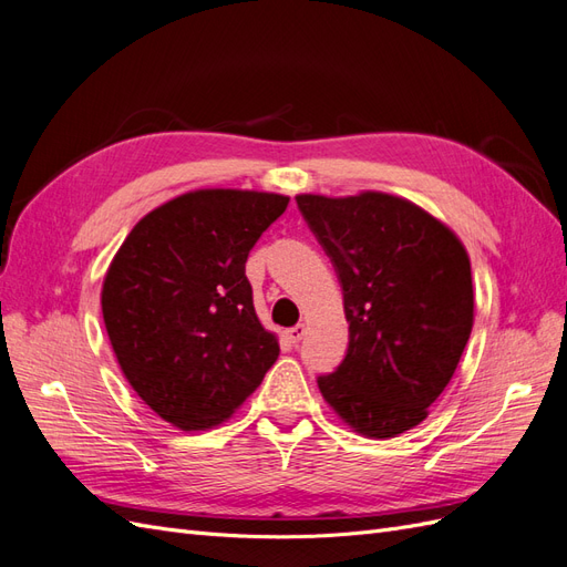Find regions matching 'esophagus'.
Here are the masks:
<instances>
[{"label":"esophagus","instance_id":"1","mask_svg":"<svg viewBox=\"0 0 567 567\" xmlns=\"http://www.w3.org/2000/svg\"><path fill=\"white\" fill-rule=\"evenodd\" d=\"M302 336H305V326L302 323H298V326H293V329L286 331V338L293 342V346H298V342L302 340Z\"/></svg>","mask_w":567,"mask_h":567}]
</instances>
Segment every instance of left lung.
Wrapping results in <instances>:
<instances>
[{
	"mask_svg": "<svg viewBox=\"0 0 567 567\" xmlns=\"http://www.w3.org/2000/svg\"><path fill=\"white\" fill-rule=\"evenodd\" d=\"M331 257L350 323L346 359L317 383L336 414L369 437L427 416L473 329V281L458 238L398 196H296Z\"/></svg>",
	"mask_w": 567,
	"mask_h": 567,
	"instance_id": "obj_1",
	"label": "left lung"
}]
</instances>
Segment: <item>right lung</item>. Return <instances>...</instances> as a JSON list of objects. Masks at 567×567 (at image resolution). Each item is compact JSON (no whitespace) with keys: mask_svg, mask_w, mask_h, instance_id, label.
I'll return each instance as SVG.
<instances>
[{"mask_svg":"<svg viewBox=\"0 0 567 567\" xmlns=\"http://www.w3.org/2000/svg\"><path fill=\"white\" fill-rule=\"evenodd\" d=\"M286 205L279 194L200 188L136 221L113 257L101 310L117 364L182 431L229 419L277 362L246 260Z\"/></svg>","mask_w":567,"mask_h":567,"instance_id":"right-lung-1","label":"right lung"}]
</instances>
